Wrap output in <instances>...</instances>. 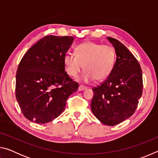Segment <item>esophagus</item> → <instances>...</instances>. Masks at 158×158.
<instances>
[{
    "instance_id": "34e87169",
    "label": "esophagus",
    "mask_w": 158,
    "mask_h": 158,
    "mask_svg": "<svg viewBox=\"0 0 158 158\" xmlns=\"http://www.w3.org/2000/svg\"><path fill=\"white\" fill-rule=\"evenodd\" d=\"M86 89H87V88L85 87V86H84V85H80L79 86L78 90H79V91H82V90H85Z\"/></svg>"
}]
</instances>
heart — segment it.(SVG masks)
<instances>
[{"label": "heart", "instance_id": "b5f03b06", "mask_svg": "<svg viewBox=\"0 0 158 158\" xmlns=\"http://www.w3.org/2000/svg\"><path fill=\"white\" fill-rule=\"evenodd\" d=\"M75 55L66 53L63 58L65 70L69 76L76 77L83 68L82 77L85 82L95 79L101 81L110 75L115 66L116 54L109 45H102L93 42H85L75 47Z\"/></svg>", "mask_w": 158, "mask_h": 158}]
</instances>
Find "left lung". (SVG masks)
<instances>
[{"mask_svg": "<svg viewBox=\"0 0 158 158\" xmlns=\"http://www.w3.org/2000/svg\"><path fill=\"white\" fill-rule=\"evenodd\" d=\"M115 49L116 60L107 79L93 89L91 110L102 123L114 126L135 113L143 90L139 63L127 48L107 37Z\"/></svg>", "mask_w": 158, "mask_h": 158, "instance_id": "1", "label": "left lung"}]
</instances>
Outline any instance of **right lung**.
Segmentation results:
<instances>
[{"label": "right lung", "instance_id": "add662e5", "mask_svg": "<svg viewBox=\"0 0 158 158\" xmlns=\"http://www.w3.org/2000/svg\"><path fill=\"white\" fill-rule=\"evenodd\" d=\"M74 41L70 36L47 35L28 50L16 75V98L21 112L38 124L52 121L78 89L65 71L63 58Z\"/></svg>", "mask_w": 158, "mask_h": 158}]
</instances>
